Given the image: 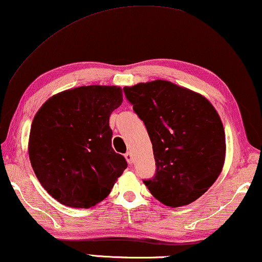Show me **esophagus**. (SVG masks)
Here are the masks:
<instances>
[{
  "label": "esophagus",
  "instance_id": "obj_1",
  "mask_svg": "<svg viewBox=\"0 0 262 262\" xmlns=\"http://www.w3.org/2000/svg\"><path fill=\"white\" fill-rule=\"evenodd\" d=\"M124 158H126L127 162L129 163V165H132V163H133V154H132V151H127V153L124 154Z\"/></svg>",
  "mask_w": 262,
  "mask_h": 262
}]
</instances>
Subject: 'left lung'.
<instances>
[{
	"label": "left lung",
	"mask_w": 262,
	"mask_h": 262,
	"mask_svg": "<svg viewBox=\"0 0 262 262\" xmlns=\"http://www.w3.org/2000/svg\"><path fill=\"white\" fill-rule=\"evenodd\" d=\"M123 91L153 144L156 174L144 181L151 195L170 207L198 200L225 165L226 135L216 109L201 94L166 80Z\"/></svg>",
	"instance_id": "left-lung-1"
}]
</instances>
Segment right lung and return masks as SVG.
<instances>
[{"label":"right lung","instance_id":"obj_1","mask_svg":"<svg viewBox=\"0 0 262 262\" xmlns=\"http://www.w3.org/2000/svg\"><path fill=\"white\" fill-rule=\"evenodd\" d=\"M123 101L118 85H82L57 93L31 123L28 153L42 187L60 204L91 208L106 199L127 168L112 148L109 116Z\"/></svg>","mask_w":262,"mask_h":262}]
</instances>
